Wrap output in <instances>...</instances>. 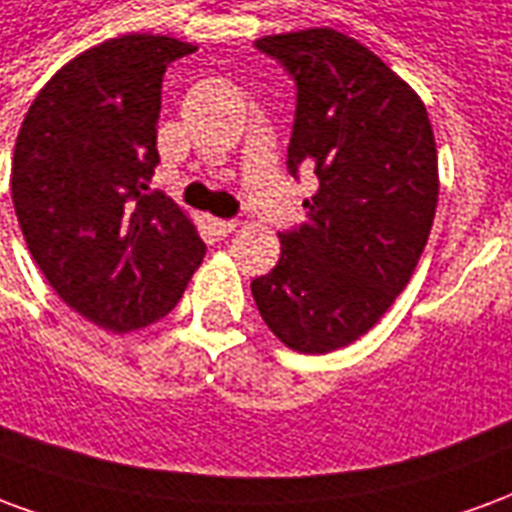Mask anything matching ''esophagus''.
Segmentation results:
<instances>
[{
  "mask_svg": "<svg viewBox=\"0 0 512 512\" xmlns=\"http://www.w3.org/2000/svg\"><path fill=\"white\" fill-rule=\"evenodd\" d=\"M208 227H211L213 235H219V238H224V235L233 233L238 224H235L233 219H216V216H211V219H208Z\"/></svg>",
  "mask_w": 512,
  "mask_h": 512,
  "instance_id": "obj_1",
  "label": "esophagus"
}]
</instances>
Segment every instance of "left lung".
<instances>
[{
  "mask_svg": "<svg viewBox=\"0 0 512 512\" xmlns=\"http://www.w3.org/2000/svg\"><path fill=\"white\" fill-rule=\"evenodd\" d=\"M296 79L288 169H312L307 222L252 282L263 321L299 354L367 334L406 288L439 202L428 109L381 57L329 27L255 40Z\"/></svg>",
  "mask_w": 512,
  "mask_h": 512,
  "instance_id": "1",
  "label": "left lung"
}]
</instances>
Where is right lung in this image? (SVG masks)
Returning a JSON list of instances; mask_svg holds the SVG:
<instances>
[{"mask_svg": "<svg viewBox=\"0 0 512 512\" xmlns=\"http://www.w3.org/2000/svg\"><path fill=\"white\" fill-rule=\"evenodd\" d=\"M191 51L167 35L98 43L43 84L18 131L10 191L29 255L106 332L164 318L205 257L189 213L147 186L161 79Z\"/></svg>", "mask_w": 512, "mask_h": 512, "instance_id": "add662e5", "label": "right lung"}]
</instances>
